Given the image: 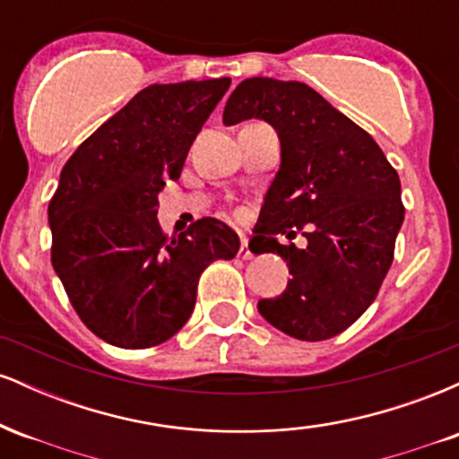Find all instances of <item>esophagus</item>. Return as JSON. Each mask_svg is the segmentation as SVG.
<instances>
[{
	"label": "esophagus",
	"instance_id": "esophagus-1",
	"mask_svg": "<svg viewBox=\"0 0 459 459\" xmlns=\"http://www.w3.org/2000/svg\"><path fill=\"white\" fill-rule=\"evenodd\" d=\"M239 256H241V259H252V252H250V247H247V239H246V235H241Z\"/></svg>",
	"mask_w": 459,
	"mask_h": 459
}]
</instances>
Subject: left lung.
Listing matches in <instances>:
<instances>
[{
    "label": "left lung",
    "instance_id": "left-lung-1",
    "mask_svg": "<svg viewBox=\"0 0 459 459\" xmlns=\"http://www.w3.org/2000/svg\"><path fill=\"white\" fill-rule=\"evenodd\" d=\"M247 118L270 123L282 146L252 241L291 273L259 313L293 339H332L371 307L391 270L405 213L399 175L365 129L302 82L244 79L222 120ZM298 232L304 248L277 244L278 234Z\"/></svg>",
    "mask_w": 459,
    "mask_h": 459
}]
</instances>
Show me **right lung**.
<instances>
[{"mask_svg": "<svg viewBox=\"0 0 459 459\" xmlns=\"http://www.w3.org/2000/svg\"><path fill=\"white\" fill-rule=\"evenodd\" d=\"M230 79L152 83L79 144L49 203L51 263L79 319L105 343L146 350L175 336L200 273L233 259L239 237L215 218L168 237L160 192L181 177Z\"/></svg>", "mask_w": 459, "mask_h": 459, "instance_id": "add662e5", "label": "right lung"}]
</instances>
